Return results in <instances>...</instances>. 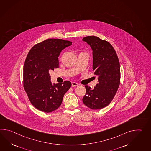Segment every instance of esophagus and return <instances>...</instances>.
<instances>
[{
	"mask_svg": "<svg viewBox=\"0 0 151 151\" xmlns=\"http://www.w3.org/2000/svg\"><path fill=\"white\" fill-rule=\"evenodd\" d=\"M71 86L72 87H77L78 86V84L77 83H76V82H72L71 83Z\"/></svg>",
	"mask_w": 151,
	"mask_h": 151,
	"instance_id": "obj_1",
	"label": "esophagus"
}]
</instances>
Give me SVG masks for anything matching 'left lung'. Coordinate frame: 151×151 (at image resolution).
Returning a JSON list of instances; mask_svg holds the SVG:
<instances>
[{"mask_svg":"<svg viewBox=\"0 0 151 151\" xmlns=\"http://www.w3.org/2000/svg\"><path fill=\"white\" fill-rule=\"evenodd\" d=\"M93 50V71L98 76L94 89L86 86L84 104L92 109L107 106L113 100L120 82V67L117 54L109 42L96 36L84 37Z\"/></svg>","mask_w":151,"mask_h":151,"instance_id":"left-lung-1","label":"left lung"}]
</instances>
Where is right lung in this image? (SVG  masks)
I'll use <instances>...</instances> for the list:
<instances>
[{
  "instance_id": "add662e5",
  "label": "right lung",
  "mask_w": 151,
  "mask_h": 151,
  "mask_svg": "<svg viewBox=\"0 0 151 151\" xmlns=\"http://www.w3.org/2000/svg\"><path fill=\"white\" fill-rule=\"evenodd\" d=\"M71 44L69 40L47 39L35 45L27 54L24 65V88L37 109L45 113L55 111L71 87L69 81L52 84L49 71L58 68L60 52Z\"/></svg>"
}]
</instances>
